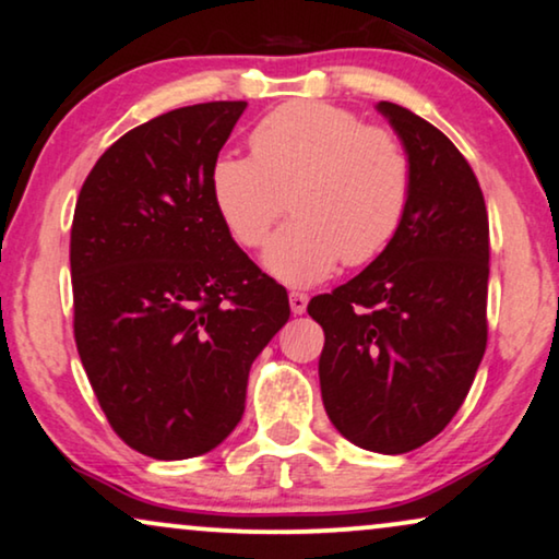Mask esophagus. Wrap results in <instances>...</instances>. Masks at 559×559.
<instances>
[{
    "label": "esophagus",
    "instance_id": "34e87169",
    "mask_svg": "<svg viewBox=\"0 0 559 559\" xmlns=\"http://www.w3.org/2000/svg\"><path fill=\"white\" fill-rule=\"evenodd\" d=\"M288 304H292V311L294 314H304L307 311V304H309V296L301 294V292H294L288 296Z\"/></svg>",
    "mask_w": 559,
    "mask_h": 559
}]
</instances>
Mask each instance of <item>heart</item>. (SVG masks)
<instances>
[{"label": "heart", "instance_id": "obj_1", "mask_svg": "<svg viewBox=\"0 0 559 559\" xmlns=\"http://www.w3.org/2000/svg\"><path fill=\"white\" fill-rule=\"evenodd\" d=\"M252 155L212 166L214 204L242 248L267 242L265 265L288 286H311L342 260L366 265L396 240L412 197V158L396 132L324 102H292L258 122Z\"/></svg>", "mask_w": 559, "mask_h": 559}]
</instances>
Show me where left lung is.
<instances>
[{"instance_id": "8db88e82", "label": "left lung", "mask_w": 559, "mask_h": 559, "mask_svg": "<svg viewBox=\"0 0 559 559\" xmlns=\"http://www.w3.org/2000/svg\"><path fill=\"white\" fill-rule=\"evenodd\" d=\"M378 109L412 158L396 240L309 301L324 330L322 401L345 440L401 455L435 440L471 391L488 342V212L450 138L393 102Z\"/></svg>"}]
</instances>
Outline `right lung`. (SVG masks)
Segmentation results:
<instances>
[{
	"instance_id": "add662e5",
	"label": "right lung",
	"mask_w": 559,
	"mask_h": 559,
	"mask_svg": "<svg viewBox=\"0 0 559 559\" xmlns=\"http://www.w3.org/2000/svg\"><path fill=\"white\" fill-rule=\"evenodd\" d=\"M245 107L193 104L124 132L73 212L79 357L119 440L155 460L225 440L252 360L292 314L212 197V166Z\"/></svg>"
}]
</instances>
